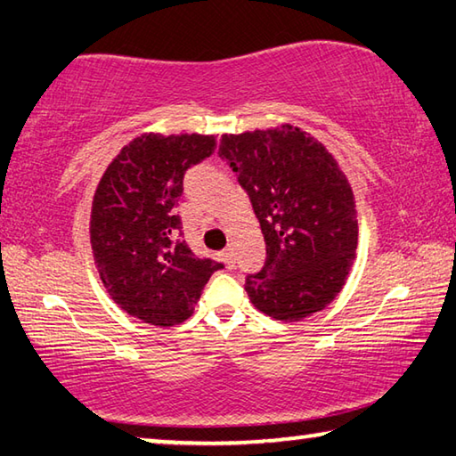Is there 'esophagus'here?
<instances>
[{
  "instance_id": "obj_1",
  "label": "esophagus",
  "mask_w": 456,
  "mask_h": 456,
  "mask_svg": "<svg viewBox=\"0 0 456 456\" xmlns=\"http://www.w3.org/2000/svg\"><path fill=\"white\" fill-rule=\"evenodd\" d=\"M221 257H223V261H225L227 267L235 265V253H233V249H231V247H227V249L221 253Z\"/></svg>"
}]
</instances>
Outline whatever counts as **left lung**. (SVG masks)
Returning a JSON list of instances; mask_svg holds the SVG:
<instances>
[{"mask_svg": "<svg viewBox=\"0 0 456 456\" xmlns=\"http://www.w3.org/2000/svg\"><path fill=\"white\" fill-rule=\"evenodd\" d=\"M219 157L249 195L265 239L264 267L245 277L251 304L285 322L323 310L358 243L354 195L334 157L291 125L223 134Z\"/></svg>", "mask_w": 456, "mask_h": 456, "instance_id": "obj_1", "label": "left lung"}]
</instances>
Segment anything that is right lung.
<instances>
[{
	"instance_id": "obj_1",
	"label": "right lung",
	"mask_w": 456,
	"mask_h": 456,
	"mask_svg": "<svg viewBox=\"0 0 456 456\" xmlns=\"http://www.w3.org/2000/svg\"><path fill=\"white\" fill-rule=\"evenodd\" d=\"M215 146V136L203 134L138 136L94 192L90 243L100 280L122 310L152 326L191 318L209 277L223 269L191 251L176 215L184 173Z\"/></svg>"
}]
</instances>
